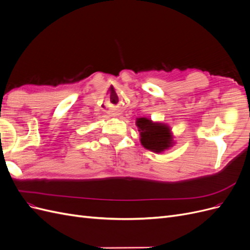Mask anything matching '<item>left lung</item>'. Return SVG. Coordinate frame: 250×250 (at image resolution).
Segmentation results:
<instances>
[{
  "mask_svg": "<svg viewBox=\"0 0 250 250\" xmlns=\"http://www.w3.org/2000/svg\"><path fill=\"white\" fill-rule=\"evenodd\" d=\"M137 126L141 132V143L146 149L154 152H162L172 146V135L168 126L161 123H152L151 120L140 118Z\"/></svg>",
  "mask_w": 250,
  "mask_h": 250,
  "instance_id": "obj_1",
  "label": "left lung"
}]
</instances>
